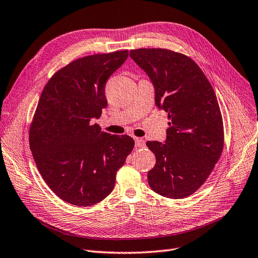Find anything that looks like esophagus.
<instances>
[{
  "label": "esophagus",
  "mask_w": 258,
  "mask_h": 258,
  "mask_svg": "<svg viewBox=\"0 0 258 258\" xmlns=\"http://www.w3.org/2000/svg\"><path fill=\"white\" fill-rule=\"evenodd\" d=\"M135 146L136 148H145L146 141L142 138H135Z\"/></svg>",
  "instance_id": "34e87169"
}]
</instances>
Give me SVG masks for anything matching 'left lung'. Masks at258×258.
I'll list each match as a JSON object with an SVG mask.
<instances>
[{
  "label": "left lung",
  "mask_w": 258,
  "mask_h": 258,
  "mask_svg": "<svg viewBox=\"0 0 258 258\" xmlns=\"http://www.w3.org/2000/svg\"><path fill=\"white\" fill-rule=\"evenodd\" d=\"M155 87V102L168 112L166 144L148 141L156 157L148 182L156 194L191 196L212 173L224 147L223 120L216 93L201 68L185 54L160 47L131 50Z\"/></svg>",
  "instance_id": "left-lung-1"
}]
</instances>
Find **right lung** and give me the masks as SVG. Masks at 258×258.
Masks as SVG:
<instances>
[{"mask_svg": "<svg viewBox=\"0 0 258 258\" xmlns=\"http://www.w3.org/2000/svg\"><path fill=\"white\" fill-rule=\"evenodd\" d=\"M127 50L81 57L56 71L44 86L30 126L36 166L52 191L75 206L101 202L135 141L109 135L99 124L107 106L105 85L126 60Z\"/></svg>", "mask_w": 258, "mask_h": 258, "instance_id": "obj_1", "label": "right lung"}]
</instances>
